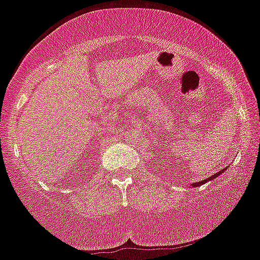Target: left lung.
<instances>
[{
	"label": "left lung",
	"instance_id": "obj_1",
	"mask_svg": "<svg viewBox=\"0 0 260 260\" xmlns=\"http://www.w3.org/2000/svg\"><path fill=\"white\" fill-rule=\"evenodd\" d=\"M226 169H227V168H224V169L219 170V172H217V173H216V174H213V175H212V176H210V178H207V179H206V180H201V181H198V182H195V184L190 185V186H192V187H196V186H200V185H204V184H205V182H209V181H212V180H213V179H216V178H217V176H219V175H221V174H222V173H223V172H224V170H226Z\"/></svg>",
	"mask_w": 260,
	"mask_h": 260
}]
</instances>
